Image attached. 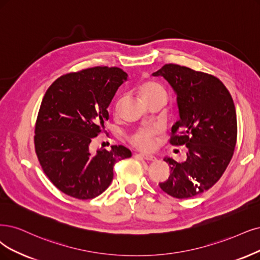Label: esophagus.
<instances>
[{
  "label": "esophagus",
  "mask_w": 260,
  "mask_h": 260,
  "mask_svg": "<svg viewBox=\"0 0 260 260\" xmlns=\"http://www.w3.org/2000/svg\"><path fill=\"white\" fill-rule=\"evenodd\" d=\"M138 155H139V156H141L142 158L147 159V160H155V157L153 156V155H151V154H148V153H143V152H141V153H139Z\"/></svg>",
  "instance_id": "esophagus-1"
}]
</instances>
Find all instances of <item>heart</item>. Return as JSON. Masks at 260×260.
Wrapping results in <instances>:
<instances>
[{
	"instance_id": "b5f03b06",
	"label": "heart",
	"mask_w": 260,
	"mask_h": 260,
	"mask_svg": "<svg viewBox=\"0 0 260 260\" xmlns=\"http://www.w3.org/2000/svg\"><path fill=\"white\" fill-rule=\"evenodd\" d=\"M139 92L141 98L145 102H148L151 99H154L156 96H166L165 89L155 81H146L143 82ZM159 133V127L152 125V126L140 127L128 137L129 142L134 147L141 150H152L155 146V138Z\"/></svg>"
}]
</instances>
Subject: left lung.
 Segmentation results:
<instances>
[{
    "label": "left lung",
    "instance_id": "1",
    "mask_svg": "<svg viewBox=\"0 0 260 260\" xmlns=\"http://www.w3.org/2000/svg\"><path fill=\"white\" fill-rule=\"evenodd\" d=\"M162 76L177 93L180 119L171 128L172 146H186L187 158H165L171 168L159 187L171 197H194L212 187L233 158L237 143V113L232 95L215 76L186 66L165 64Z\"/></svg>",
    "mask_w": 260,
    "mask_h": 260
}]
</instances>
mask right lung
Listing matches in <instances>:
<instances>
[{"label":"right lung","mask_w":260,"mask_h":260,"mask_svg":"<svg viewBox=\"0 0 260 260\" xmlns=\"http://www.w3.org/2000/svg\"><path fill=\"white\" fill-rule=\"evenodd\" d=\"M126 79L119 67L96 66L65 74L46 91L35 123V152L45 175L64 194L80 200L98 197L110 185L115 162L132 156L123 146L90 152Z\"/></svg>","instance_id":"1"}]
</instances>
